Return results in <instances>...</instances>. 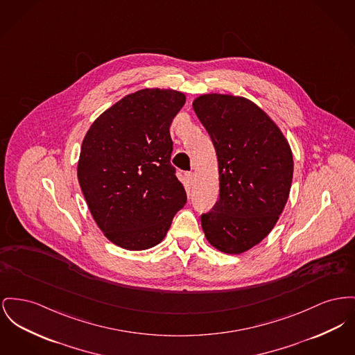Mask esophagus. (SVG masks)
<instances>
[{
	"mask_svg": "<svg viewBox=\"0 0 355 355\" xmlns=\"http://www.w3.org/2000/svg\"><path fill=\"white\" fill-rule=\"evenodd\" d=\"M185 178H187L189 185H193V182H194V173L189 171V173L185 174Z\"/></svg>",
	"mask_w": 355,
	"mask_h": 355,
	"instance_id": "34e87169",
	"label": "esophagus"
}]
</instances>
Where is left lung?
Instances as JSON below:
<instances>
[{
	"label": "left lung",
	"instance_id": "1",
	"mask_svg": "<svg viewBox=\"0 0 355 355\" xmlns=\"http://www.w3.org/2000/svg\"><path fill=\"white\" fill-rule=\"evenodd\" d=\"M193 108L218 162L220 200L201 216L211 247L244 253L276 225L290 197L293 159L279 125L256 103L230 94H204Z\"/></svg>",
	"mask_w": 355,
	"mask_h": 355
}]
</instances>
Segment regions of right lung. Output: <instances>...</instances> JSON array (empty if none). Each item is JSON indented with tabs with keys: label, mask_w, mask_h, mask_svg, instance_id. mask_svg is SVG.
<instances>
[{
	"label": "right lung",
	"mask_w": 355,
	"mask_h": 355,
	"mask_svg": "<svg viewBox=\"0 0 355 355\" xmlns=\"http://www.w3.org/2000/svg\"><path fill=\"white\" fill-rule=\"evenodd\" d=\"M185 101L170 88L139 89L107 108L84 137L78 180L96 225L121 248L159 244L187 204L168 131Z\"/></svg>",
	"instance_id": "right-lung-1"
}]
</instances>
